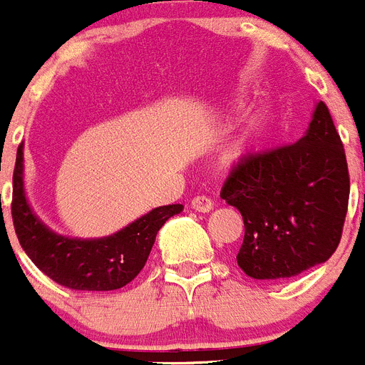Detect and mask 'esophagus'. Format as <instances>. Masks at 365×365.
Listing matches in <instances>:
<instances>
[{
    "label": "esophagus",
    "mask_w": 365,
    "mask_h": 365,
    "mask_svg": "<svg viewBox=\"0 0 365 365\" xmlns=\"http://www.w3.org/2000/svg\"><path fill=\"white\" fill-rule=\"evenodd\" d=\"M190 205H192L195 212H210L214 208V201L210 197H207V195H195Z\"/></svg>",
    "instance_id": "34e87169"
}]
</instances>
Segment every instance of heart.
I'll list each match as a JSON object with an SVG mask.
<instances>
[{
  "label": "heart",
  "instance_id": "obj_1",
  "mask_svg": "<svg viewBox=\"0 0 365 365\" xmlns=\"http://www.w3.org/2000/svg\"><path fill=\"white\" fill-rule=\"evenodd\" d=\"M242 151H244V145H238V148L235 149V153H232V155H240Z\"/></svg>",
  "mask_w": 365,
  "mask_h": 365
}]
</instances>
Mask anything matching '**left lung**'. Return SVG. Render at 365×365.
Listing matches in <instances>:
<instances>
[{
  "instance_id": "obj_1",
  "label": "left lung",
  "mask_w": 365,
  "mask_h": 365,
  "mask_svg": "<svg viewBox=\"0 0 365 365\" xmlns=\"http://www.w3.org/2000/svg\"><path fill=\"white\" fill-rule=\"evenodd\" d=\"M349 188L344 144L319 101L303 138L244 157L221 188L244 217L242 272L277 282L327 262L341 238Z\"/></svg>"
}]
</instances>
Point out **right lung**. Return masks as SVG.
<instances>
[{
    "instance_id": "obj_1",
    "label": "right lung",
    "mask_w": 365,
    "mask_h": 365,
    "mask_svg": "<svg viewBox=\"0 0 365 365\" xmlns=\"http://www.w3.org/2000/svg\"><path fill=\"white\" fill-rule=\"evenodd\" d=\"M182 210L166 205L133 221L116 235L98 240L66 238L34 216L24 190V144L12 173V223L18 242L40 272L57 284L83 292H108L129 284L148 262L160 227Z\"/></svg>"
}]
</instances>
